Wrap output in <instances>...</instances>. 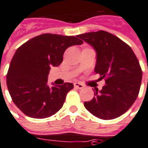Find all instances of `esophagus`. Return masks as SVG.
Wrapping results in <instances>:
<instances>
[{"label":"esophagus","instance_id":"34e87169","mask_svg":"<svg viewBox=\"0 0 148 148\" xmlns=\"http://www.w3.org/2000/svg\"><path fill=\"white\" fill-rule=\"evenodd\" d=\"M74 87L77 89H82L84 87V86L80 83V82H74Z\"/></svg>","mask_w":148,"mask_h":148}]
</instances>
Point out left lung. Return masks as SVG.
<instances>
[{"instance_id": "left-lung-1", "label": "left lung", "mask_w": 148, "mask_h": 148, "mask_svg": "<svg viewBox=\"0 0 148 148\" xmlns=\"http://www.w3.org/2000/svg\"><path fill=\"white\" fill-rule=\"evenodd\" d=\"M97 52L95 72L106 85L95 90L94 98L85 102L89 112L104 120L119 117L127 111L139 95L142 70L135 53L120 38L106 31L77 35Z\"/></svg>"}]
</instances>
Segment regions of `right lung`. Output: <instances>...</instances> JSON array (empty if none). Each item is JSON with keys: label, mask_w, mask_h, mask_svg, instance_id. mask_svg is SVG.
I'll use <instances>...</instances> for the list:
<instances>
[{"label": "right lung", "mask_w": 148, "mask_h": 148, "mask_svg": "<svg viewBox=\"0 0 148 148\" xmlns=\"http://www.w3.org/2000/svg\"><path fill=\"white\" fill-rule=\"evenodd\" d=\"M74 36L43 34L31 38L16 49L6 75L12 100L25 114L34 119H45L62 107L68 92L74 84L65 82L49 87L47 77L52 66L63 61L66 49L81 45Z\"/></svg>", "instance_id": "obj_1"}]
</instances>
